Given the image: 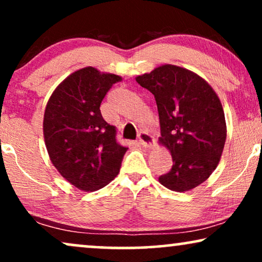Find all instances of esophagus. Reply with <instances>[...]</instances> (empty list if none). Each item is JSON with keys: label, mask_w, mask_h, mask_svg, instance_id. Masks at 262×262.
Here are the masks:
<instances>
[{"label": "esophagus", "mask_w": 262, "mask_h": 262, "mask_svg": "<svg viewBox=\"0 0 262 262\" xmlns=\"http://www.w3.org/2000/svg\"><path fill=\"white\" fill-rule=\"evenodd\" d=\"M139 144H140L142 147L152 148L155 146V139L152 138L151 134L146 133V132H142V133L139 135Z\"/></svg>", "instance_id": "1"}]
</instances>
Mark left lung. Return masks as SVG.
I'll use <instances>...</instances> for the list:
<instances>
[{"label":"left lung","instance_id":"obj_1","mask_svg":"<svg viewBox=\"0 0 262 262\" xmlns=\"http://www.w3.org/2000/svg\"><path fill=\"white\" fill-rule=\"evenodd\" d=\"M135 79L155 95L158 141L173 158L170 171L158 181L175 192L200 186L219 164L226 141V121L217 94L196 72L171 64Z\"/></svg>","mask_w":262,"mask_h":262}]
</instances>
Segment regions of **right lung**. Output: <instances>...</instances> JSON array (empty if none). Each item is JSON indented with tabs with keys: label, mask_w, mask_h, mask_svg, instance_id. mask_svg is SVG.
I'll use <instances>...</instances> for the list:
<instances>
[{
	"label": "right lung",
	"mask_w": 262,
	"mask_h": 262,
	"mask_svg": "<svg viewBox=\"0 0 262 262\" xmlns=\"http://www.w3.org/2000/svg\"><path fill=\"white\" fill-rule=\"evenodd\" d=\"M122 77L93 66L69 75L52 93L43 116V137L51 162L78 190L93 192L120 173L128 150L102 118L100 104Z\"/></svg>",
	"instance_id": "obj_1"
}]
</instances>
